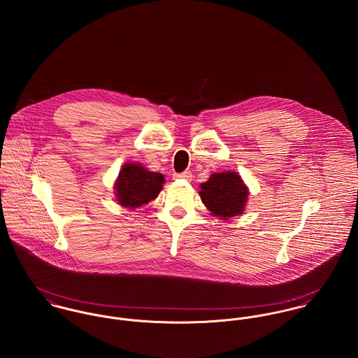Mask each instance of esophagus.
Returning <instances> with one entry per match:
<instances>
[{
	"mask_svg": "<svg viewBox=\"0 0 358 358\" xmlns=\"http://www.w3.org/2000/svg\"><path fill=\"white\" fill-rule=\"evenodd\" d=\"M173 178H175V179H183V180H192L193 175H192L190 171H185V172H182V173H175Z\"/></svg>",
	"mask_w": 358,
	"mask_h": 358,
	"instance_id": "esophagus-1",
	"label": "esophagus"
}]
</instances>
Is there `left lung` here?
<instances>
[{"instance_id": "left-lung-1", "label": "left lung", "mask_w": 358, "mask_h": 358, "mask_svg": "<svg viewBox=\"0 0 358 358\" xmlns=\"http://www.w3.org/2000/svg\"><path fill=\"white\" fill-rule=\"evenodd\" d=\"M201 200L208 210L220 219L241 215L248 200V187L237 172L212 173L200 186Z\"/></svg>"}]
</instances>
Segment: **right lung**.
<instances>
[{
	"instance_id": "add662e5",
	"label": "right lung",
	"mask_w": 358,
	"mask_h": 358,
	"mask_svg": "<svg viewBox=\"0 0 358 358\" xmlns=\"http://www.w3.org/2000/svg\"><path fill=\"white\" fill-rule=\"evenodd\" d=\"M164 176L150 172L136 162H127L115 180V197L120 205L135 209L157 199L164 185Z\"/></svg>"
}]
</instances>
